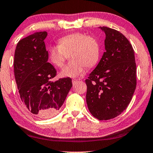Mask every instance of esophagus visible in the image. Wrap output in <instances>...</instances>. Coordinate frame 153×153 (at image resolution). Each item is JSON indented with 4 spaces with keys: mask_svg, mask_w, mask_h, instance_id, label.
<instances>
[{
    "mask_svg": "<svg viewBox=\"0 0 153 153\" xmlns=\"http://www.w3.org/2000/svg\"><path fill=\"white\" fill-rule=\"evenodd\" d=\"M77 79H72L73 85H75V84H76L77 83Z\"/></svg>",
    "mask_w": 153,
    "mask_h": 153,
    "instance_id": "34e87169",
    "label": "esophagus"
}]
</instances>
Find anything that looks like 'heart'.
<instances>
[{
	"instance_id": "heart-1",
	"label": "heart",
	"mask_w": 153,
	"mask_h": 153,
	"mask_svg": "<svg viewBox=\"0 0 153 153\" xmlns=\"http://www.w3.org/2000/svg\"><path fill=\"white\" fill-rule=\"evenodd\" d=\"M70 63L60 72L62 77H77L84 74L85 67L90 68L97 62L100 45L96 38L82 33H75L63 36L58 40V46L49 48V59L55 67H62L67 55Z\"/></svg>"
}]
</instances>
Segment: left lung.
Instances as JSON below:
<instances>
[{
    "label": "left lung",
    "mask_w": 153,
    "mask_h": 153,
    "mask_svg": "<svg viewBox=\"0 0 153 153\" xmlns=\"http://www.w3.org/2000/svg\"><path fill=\"white\" fill-rule=\"evenodd\" d=\"M105 52L85 82L88 110L100 120L113 119L127 108L136 88L135 52L120 31L100 27Z\"/></svg>",
    "instance_id": "obj_1"
}]
</instances>
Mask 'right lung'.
Segmentation results:
<instances>
[{"label": "right lung", "instance_id": "right-lung-1", "mask_svg": "<svg viewBox=\"0 0 153 153\" xmlns=\"http://www.w3.org/2000/svg\"><path fill=\"white\" fill-rule=\"evenodd\" d=\"M47 31L36 32L20 40L14 53L13 69L20 96L27 110L40 118L58 112L72 87L70 77L52 81L56 70L48 62L44 40Z\"/></svg>", "mask_w": 153, "mask_h": 153}]
</instances>
